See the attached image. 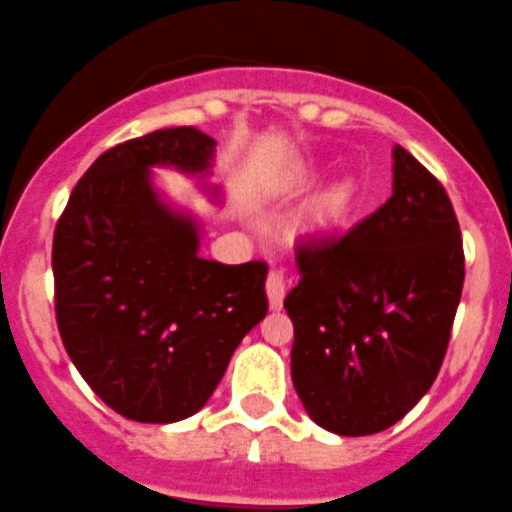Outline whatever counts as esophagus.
Instances as JSON below:
<instances>
[{
    "label": "esophagus",
    "instance_id": "34e87169",
    "mask_svg": "<svg viewBox=\"0 0 512 512\" xmlns=\"http://www.w3.org/2000/svg\"><path fill=\"white\" fill-rule=\"evenodd\" d=\"M266 296H269V306L274 311H279L284 306V296H286V284L284 276L279 271H271L269 279H266Z\"/></svg>",
    "mask_w": 512,
    "mask_h": 512
}]
</instances>
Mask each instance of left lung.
Returning a JSON list of instances; mask_svg holds the SVG:
<instances>
[{
	"instance_id": "8db88e82",
	"label": "left lung",
	"mask_w": 512,
	"mask_h": 512,
	"mask_svg": "<svg viewBox=\"0 0 512 512\" xmlns=\"http://www.w3.org/2000/svg\"><path fill=\"white\" fill-rule=\"evenodd\" d=\"M392 196L332 241L296 248L291 382L306 415L344 437L382 432L427 394L465 281L445 188L392 148Z\"/></svg>"
}]
</instances>
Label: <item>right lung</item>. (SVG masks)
<instances>
[{
	"label": "right lung",
	"instance_id": "obj_1",
	"mask_svg": "<svg viewBox=\"0 0 512 512\" xmlns=\"http://www.w3.org/2000/svg\"><path fill=\"white\" fill-rule=\"evenodd\" d=\"M216 140L165 128L90 165L55 228L60 337L92 392L118 415L170 425L196 415L241 339L269 311L264 261L203 259L201 223L155 186V168L208 183Z\"/></svg>",
	"mask_w": 512,
	"mask_h": 512
}]
</instances>
